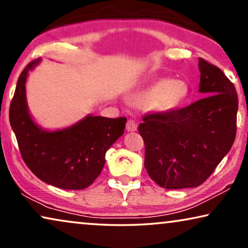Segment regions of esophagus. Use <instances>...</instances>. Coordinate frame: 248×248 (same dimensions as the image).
I'll return each mask as SVG.
<instances>
[{
	"label": "esophagus",
	"mask_w": 248,
	"mask_h": 248,
	"mask_svg": "<svg viewBox=\"0 0 248 248\" xmlns=\"http://www.w3.org/2000/svg\"><path fill=\"white\" fill-rule=\"evenodd\" d=\"M125 128H127L128 131H136L137 130V123H136L135 120L129 119L127 121V125H125Z\"/></svg>",
	"instance_id": "esophagus-1"
}]
</instances>
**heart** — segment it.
<instances>
[{"mask_svg": "<svg viewBox=\"0 0 248 248\" xmlns=\"http://www.w3.org/2000/svg\"><path fill=\"white\" fill-rule=\"evenodd\" d=\"M189 95V86L182 79L162 78L136 96V103L142 107L154 106L158 110H169L180 106Z\"/></svg>", "mask_w": 248, "mask_h": 248, "instance_id": "b5f03b06", "label": "heart"}]
</instances>
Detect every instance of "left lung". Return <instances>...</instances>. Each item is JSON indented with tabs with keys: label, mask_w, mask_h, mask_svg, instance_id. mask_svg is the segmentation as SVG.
<instances>
[{
	"label": "left lung",
	"mask_w": 248,
	"mask_h": 248,
	"mask_svg": "<svg viewBox=\"0 0 248 248\" xmlns=\"http://www.w3.org/2000/svg\"><path fill=\"white\" fill-rule=\"evenodd\" d=\"M200 92L190 106L142 117L148 175L159 186L176 190L201 186L230 151L237 130L238 96L217 66L199 58Z\"/></svg>",
	"instance_id": "8db88e82"
}]
</instances>
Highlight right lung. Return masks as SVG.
Returning <instances> with one entry per match:
<instances>
[{
	"label": "right lung",
	"mask_w": 248,
	"mask_h": 248,
	"mask_svg": "<svg viewBox=\"0 0 248 248\" xmlns=\"http://www.w3.org/2000/svg\"><path fill=\"white\" fill-rule=\"evenodd\" d=\"M39 62L33 59L21 72L10 104V124L21 157L38 179L50 186L85 189L101 174L106 153L123 136L127 118L88 116L62 130H43L30 118L26 102L28 72Z\"/></svg>",
	"instance_id": "1"
}]
</instances>
